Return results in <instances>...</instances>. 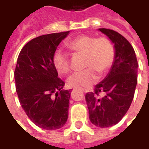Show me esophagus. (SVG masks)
<instances>
[{
    "label": "esophagus",
    "instance_id": "1",
    "mask_svg": "<svg viewBox=\"0 0 149 149\" xmlns=\"http://www.w3.org/2000/svg\"><path fill=\"white\" fill-rule=\"evenodd\" d=\"M80 89H81V90H82V91H84H84H85V89H84V88H80Z\"/></svg>",
    "mask_w": 149,
    "mask_h": 149
}]
</instances>
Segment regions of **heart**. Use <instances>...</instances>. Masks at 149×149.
Here are the masks:
<instances>
[{
    "label": "heart",
    "mask_w": 149,
    "mask_h": 149,
    "mask_svg": "<svg viewBox=\"0 0 149 149\" xmlns=\"http://www.w3.org/2000/svg\"><path fill=\"white\" fill-rule=\"evenodd\" d=\"M66 47L74 53L84 55V70L76 72L67 79L68 86L72 88H88L96 83L99 73L104 74L111 68L115 58L114 46L106 37L96 38L88 35H81L66 43ZM53 65L56 71L65 74L69 70L67 53L56 50L53 55Z\"/></svg>",
    "instance_id": "1"
}]
</instances>
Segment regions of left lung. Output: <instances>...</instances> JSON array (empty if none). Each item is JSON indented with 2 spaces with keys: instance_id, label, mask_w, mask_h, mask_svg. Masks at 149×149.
<instances>
[{
  "instance_id": "obj_1",
  "label": "left lung",
  "mask_w": 149,
  "mask_h": 149,
  "mask_svg": "<svg viewBox=\"0 0 149 149\" xmlns=\"http://www.w3.org/2000/svg\"><path fill=\"white\" fill-rule=\"evenodd\" d=\"M98 30L113 44L115 58L109 72L95 86L93 93H86L85 100L92 124L107 128L116 125L131 105L137 84L138 63L132 46L122 35L108 29Z\"/></svg>"
}]
</instances>
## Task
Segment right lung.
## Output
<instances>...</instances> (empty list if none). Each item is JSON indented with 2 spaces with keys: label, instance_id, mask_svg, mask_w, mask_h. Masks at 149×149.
<instances>
[{
  "label": "right lung",
  "instance_id": "add662e5",
  "mask_svg": "<svg viewBox=\"0 0 149 149\" xmlns=\"http://www.w3.org/2000/svg\"><path fill=\"white\" fill-rule=\"evenodd\" d=\"M68 32L42 35L25 45L14 72L16 90L22 109L34 124L46 130L67 122L71 90H64L53 65L56 49Z\"/></svg>",
  "mask_w": 149,
  "mask_h": 149
}]
</instances>
